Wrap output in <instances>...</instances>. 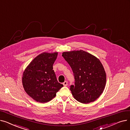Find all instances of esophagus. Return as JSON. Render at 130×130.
I'll return each instance as SVG.
<instances>
[{
  "mask_svg": "<svg viewBox=\"0 0 130 130\" xmlns=\"http://www.w3.org/2000/svg\"><path fill=\"white\" fill-rule=\"evenodd\" d=\"M63 85L64 86H67V85H68V83H67V82H66V81H65L63 83Z\"/></svg>",
  "mask_w": 130,
  "mask_h": 130,
  "instance_id": "obj_1",
  "label": "esophagus"
}]
</instances>
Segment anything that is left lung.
I'll return each instance as SVG.
<instances>
[{
    "instance_id": "left-lung-1",
    "label": "left lung",
    "mask_w": 130,
    "mask_h": 130,
    "mask_svg": "<svg viewBox=\"0 0 130 130\" xmlns=\"http://www.w3.org/2000/svg\"><path fill=\"white\" fill-rule=\"evenodd\" d=\"M62 56L74 73L75 82L70 90L74 99L83 104L98 99L106 82V73L99 59L83 50L63 52Z\"/></svg>"
}]
</instances>
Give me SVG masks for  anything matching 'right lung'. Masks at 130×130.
I'll return each instance as SVG.
<instances>
[{"instance_id":"add662e5","label":"right lung","mask_w":130,"mask_h":130,"mask_svg":"<svg viewBox=\"0 0 130 130\" xmlns=\"http://www.w3.org/2000/svg\"><path fill=\"white\" fill-rule=\"evenodd\" d=\"M58 53L44 52L34 58L24 71L22 83L25 91L33 100L46 103L55 97L63 86L58 83L53 65Z\"/></svg>"}]
</instances>
